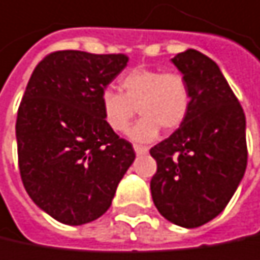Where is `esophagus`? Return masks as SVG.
Instances as JSON below:
<instances>
[{
	"label": "esophagus",
	"instance_id": "34e87169",
	"mask_svg": "<svg viewBox=\"0 0 260 260\" xmlns=\"http://www.w3.org/2000/svg\"><path fill=\"white\" fill-rule=\"evenodd\" d=\"M133 148H135V152H136L138 155H144V154H146V152H148V148H146V146L135 145Z\"/></svg>",
	"mask_w": 260,
	"mask_h": 260
}]
</instances>
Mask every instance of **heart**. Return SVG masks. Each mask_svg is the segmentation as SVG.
Listing matches in <instances>:
<instances>
[{
	"label": "heart",
	"mask_w": 260,
	"mask_h": 260,
	"mask_svg": "<svg viewBox=\"0 0 260 260\" xmlns=\"http://www.w3.org/2000/svg\"><path fill=\"white\" fill-rule=\"evenodd\" d=\"M121 92L106 89L100 95L105 122L116 133H124L132 119H141L130 128L135 142L154 141L160 128L174 132L184 122L190 109V88L179 73H163L151 69H133L119 79Z\"/></svg>",
	"instance_id": "obj_1"
}]
</instances>
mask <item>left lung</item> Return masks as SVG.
<instances>
[{"label":"left lung","instance_id":"1","mask_svg":"<svg viewBox=\"0 0 260 260\" xmlns=\"http://www.w3.org/2000/svg\"><path fill=\"white\" fill-rule=\"evenodd\" d=\"M171 62L190 88L178 128L151 148L157 172L151 194L158 212L181 228H198L224 210L247 168L245 115L218 66L194 49Z\"/></svg>","mask_w":260,"mask_h":260}]
</instances>
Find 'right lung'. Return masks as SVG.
Listing matches in <instances>:
<instances>
[{"label":"right lung","mask_w":260,"mask_h":260,"mask_svg":"<svg viewBox=\"0 0 260 260\" xmlns=\"http://www.w3.org/2000/svg\"><path fill=\"white\" fill-rule=\"evenodd\" d=\"M127 61L59 50L39 62L26 85L16 121L20 177L32 202L64 224L102 217L135 161L132 144L100 109L102 92Z\"/></svg>","instance_id":"right-lung-1"}]
</instances>
